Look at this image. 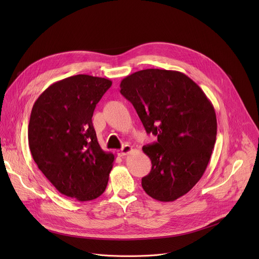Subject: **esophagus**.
<instances>
[{
    "instance_id": "obj_1",
    "label": "esophagus",
    "mask_w": 259,
    "mask_h": 259,
    "mask_svg": "<svg viewBox=\"0 0 259 259\" xmlns=\"http://www.w3.org/2000/svg\"><path fill=\"white\" fill-rule=\"evenodd\" d=\"M132 150H133V149H132L131 145L125 144V145H123V147H122V149H121L120 151H118V155L121 156V157H124V156H126L127 154H129Z\"/></svg>"
}]
</instances>
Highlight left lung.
Returning a JSON list of instances; mask_svg holds the SVG:
<instances>
[{
	"label": "left lung",
	"instance_id": "obj_1",
	"mask_svg": "<svg viewBox=\"0 0 259 259\" xmlns=\"http://www.w3.org/2000/svg\"><path fill=\"white\" fill-rule=\"evenodd\" d=\"M120 87L146 133L158 137L142 147L152 161L142 189L158 201H175L196 186L208 166L217 133L214 107L192 79L176 70L142 69Z\"/></svg>",
	"mask_w": 259,
	"mask_h": 259
}]
</instances>
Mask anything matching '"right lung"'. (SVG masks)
Listing matches in <instances>:
<instances>
[{
    "instance_id": "right-lung-1",
    "label": "right lung",
    "mask_w": 259,
    "mask_h": 259,
    "mask_svg": "<svg viewBox=\"0 0 259 259\" xmlns=\"http://www.w3.org/2000/svg\"><path fill=\"white\" fill-rule=\"evenodd\" d=\"M112 81L77 75L49 86L35 100L28 124L33 161L62 195L80 202L103 194L115 156L100 147L92 124Z\"/></svg>"
}]
</instances>
